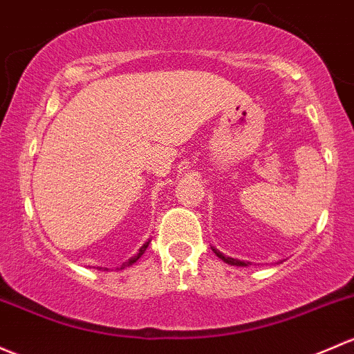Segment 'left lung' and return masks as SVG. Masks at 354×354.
<instances>
[{
  "label": "left lung",
  "instance_id": "1",
  "mask_svg": "<svg viewBox=\"0 0 354 354\" xmlns=\"http://www.w3.org/2000/svg\"><path fill=\"white\" fill-rule=\"evenodd\" d=\"M212 251H214L215 254H217L218 258L222 259V261H225L227 265H232V266H248L249 265V263L241 261V259H234V258H229V256H224L221 251H217V249H215V248H212Z\"/></svg>",
  "mask_w": 354,
  "mask_h": 354
}]
</instances>
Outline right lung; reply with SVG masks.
<instances>
[{
  "mask_svg": "<svg viewBox=\"0 0 354 354\" xmlns=\"http://www.w3.org/2000/svg\"><path fill=\"white\" fill-rule=\"evenodd\" d=\"M149 243H151V241H147V243H146V244H144V245H142V248H140V249H139V252H137V254H136V256H132V258H130V259H129V261H125V263H124V265H122V268H125V266H130V265H132V263H136V261H137V259H139V258H140V256H142V254H144V251H146V249H147V245H149Z\"/></svg>",
  "mask_w": 354,
  "mask_h": 354,
  "instance_id": "obj_1",
  "label": "right lung"
}]
</instances>
